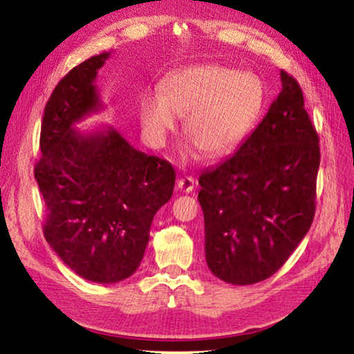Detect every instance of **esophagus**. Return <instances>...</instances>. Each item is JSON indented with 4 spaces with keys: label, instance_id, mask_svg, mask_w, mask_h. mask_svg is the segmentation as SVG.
<instances>
[{
    "label": "esophagus",
    "instance_id": "obj_1",
    "mask_svg": "<svg viewBox=\"0 0 354 354\" xmlns=\"http://www.w3.org/2000/svg\"><path fill=\"white\" fill-rule=\"evenodd\" d=\"M178 189L183 192V194H190L192 190L195 189V181L192 176H185V178H179L178 179Z\"/></svg>",
    "mask_w": 354,
    "mask_h": 354
}]
</instances>
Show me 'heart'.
<instances>
[{"instance_id": "obj_1", "label": "heart", "mask_w": 354, "mask_h": 354, "mask_svg": "<svg viewBox=\"0 0 354 354\" xmlns=\"http://www.w3.org/2000/svg\"><path fill=\"white\" fill-rule=\"evenodd\" d=\"M158 88L140 101V124L149 145H165L178 117L185 115L189 154L196 145L211 158L230 153L247 137L263 101V86L254 73L215 64L173 71Z\"/></svg>"}]
</instances>
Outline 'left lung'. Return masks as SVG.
<instances>
[{"instance_id":"8db88e82","label":"left lung","mask_w":354,"mask_h":354,"mask_svg":"<svg viewBox=\"0 0 354 354\" xmlns=\"http://www.w3.org/2000/svg\"><path fill=\"white\" fill-rule=\"evenodd\" d=\"M283 88L236 153L201 173L209 270L236 286L270 278L308 234L315 214L319 136L303 92L281 70Z\"/></svg>"}]
</instances>
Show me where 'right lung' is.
<instances>
[{"instance_id":"add662e5","label":"right lung","mask_w":354,"mask_h":354,"mask_svg":"<svg viewBox=\"0 0 354 354\" xmlns=\"http://www.w3.org/2000/svg\"><path fill=\"white\" fill-rule=\"evenodd\" d=\"M109 56L87 59L59 81L45 106L34 170L46 206V242L65 266L98 284L139 268L151 221L176 179L170 162L136 149L109 124L76 129L104 107L95 81Z\"/></svg>"}]
</instances>
